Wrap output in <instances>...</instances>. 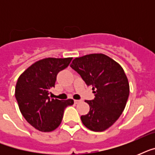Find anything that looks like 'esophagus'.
I'll return each mask as SVG.
<instances>
[{"instance_id":"34e87169","label":"esophagus","mask_w":155,"mask_h":155,"mask_svg":"<svg viewBox=\"0 0 155 155\" xmlns=\"http://www.w3.org/2000/svg\"><path fill=\"white\" fill-rule=\"evenodd\" d=\"M81 101H82L81 100H75V101H74L75 104H79V103H80Z\"/></svg>"}]
</instances>
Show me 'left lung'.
I'll return each mask as SVG.
<instances>
[{
    "label": "left lung",
    "instance_id": "1",
    "mask_svg": "<svg viewBox=\"0 0 155 155\" xmlns=\"http://www.w3.org/2000/svg\"><path fill=\"white\" fill-rule=\"evenodd\" d=\"M87 86H92L95 98L85 101L87 114L81 116L83 124L90 130L102 132L120 117L130 95L127 76L121 66L104 54H90L75 58L70 65Z\"/></svg>",
    "mask_w": 155,
    "mask_h": 155
}]
</instances>
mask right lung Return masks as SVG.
<instances>
[{
  "mask_svg": "<svg viewBox=\"0 0 155 155\" xmlns=\"http://www.w3.org/2000/svg\"><path fill=\"white\" fill-rule=\"evenodd\" d=\"M72 58H46L35 62L19 76L15 97L25 119L42 132H51L58 127L68 106L74 101H59L49 97L60 71L68 68Z\"/></svg>",
  "mask_w": 155,
  "mask_h": 155,
  "instance_id": "add662e5",
  "label": "right lung"
}]
</instances>
